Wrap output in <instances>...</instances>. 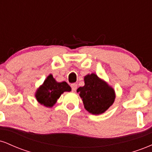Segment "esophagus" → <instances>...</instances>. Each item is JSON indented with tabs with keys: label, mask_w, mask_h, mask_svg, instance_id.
<instances>
[{
	"label": "esophagus",
	"mask_w": 152,
	"mask_h": 152,
	"mask_svg": "<svg viewBox=\"0 0 152 152\" xmlns=\"http://www.w3.org/2000/svg\"><path fill=\"white\" fill-rule=\"evenodd\" d=\"M71 89H72V91H75L76 90V88H77V84L76 83H72V84L71 85Z\"/></svg>",
	"instance_id": "34e87169"
}]
</instances>
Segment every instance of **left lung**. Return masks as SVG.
<instances>
[{
  "label": "left lung",
  "mask_w": 152,
  "mask_h": 152,
  "mask_svg": "<svg viewBox=\"0 0 152 152\" xmlns=\"http://www.w3.org/2000/svg\"><path fill=\"white\" fill-rule=\"evenodd\" d=\"M84 81V86L77 89L84 108L92 114H102L114 103V90L94 74L85 76Z\"/></svg>",
  "instance_id": "obj_1"
}]
</instances>
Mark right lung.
<instances>
[{"instance_id": "add662e5", "label": "right lung", "mask_w": 152, "mask_h": 152, "mask_svg": "<svg viewBox=\"0 0 152 152\" xmlns=\"http://www.w3.org/2000/svg\"><path fill=\"white\" fill-rule=\"evenodd\" d=\"M70 86L65 81L58 83L51 74L47 77L43 84L36 92V97L38 102L47 107H51L56 102L61 94L64 91H70Z\"/></svg>"}]
</instances>
